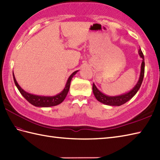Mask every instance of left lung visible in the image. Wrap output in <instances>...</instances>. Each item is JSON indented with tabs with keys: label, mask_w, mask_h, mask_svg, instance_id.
Wrapping results in <instances>:
<instances>
[{
	"label": "left lung",
	"mask_w": 160,
	"mask_h": 160,
	"mask_svg": "<svg viewBox=\"0 0 160 160\" xmlns=\"http://www.w3.org/2000/svg\"><path fill=\"white\" fill-rule=\"evenodd\" d=\"M139 55H140V58H142V64H141V69H140V77H139V80L138 81L137 84H135V87L132 88L131 90H130L128 92L118 95V96H107V95L103 93L102 92L98 89L96 84H93V92L95 97L97 99L98 101H99L100 102L106 105H108V106H121V105L124 104V103L127 102L128 100H130L131 98L133 97L135 94L137 93L138 90L140 89V88L142 85V81H143V78L144 76V67H145V63H144V57L142 53V50L140 49L138 52Z\"/></svg>",
	"instance_id": "obj_1"
}]
</instances>
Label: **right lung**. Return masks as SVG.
Here are the masks:
<instances>
[{"label": "right lung", "instance_id": "add662e5", "mask_svg": "<svg viewBox=\"0 0 160 160\" xmlns=\"http://www.w3.org/2000/svg\"><path fill=\"white\" fill-rule=\"evenodd\" d=\"M78 71H76L71 75V76L68 78L67 81V83L65 84V87L63 89V90L61 91L60 93L56 94V96H39V95H35L27 92L24 89H22L21 87H20L18 83L15 78V76L13 72V80H14V83L16 84V87L18 88L20 93H21L22 96L28 100L30 104L37 107H50L56 106V105L62 102L65 99L67 95L69 92L71 81L72 80L73 77L77 73Z\"/></svg>", "mask_w": 160, "mask_h": 160}]
</instances>
